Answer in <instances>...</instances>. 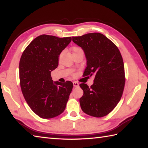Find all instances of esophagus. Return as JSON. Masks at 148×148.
<instances>
[{
    "label": "esophagus",
    "mask_w": 148,
    "mask_h": 148,
    "mask_svg": "<svg viewBox=\"0 0 148 148\" xmlns=\"http://www.w3.org/2000/svg\"><path fill=\"white\" fill-rule=\"evenodd\" d=\"M73 84H74V87L79 86V83H78L77 82H76V81H74V82H73Z\"/></svg>",
    "instance_id": "34e87169"
}]
</instances>
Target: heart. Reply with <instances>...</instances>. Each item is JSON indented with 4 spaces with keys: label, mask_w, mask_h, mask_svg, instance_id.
<instances>
[{
    "label": "heart",
    "mask_w": 148,
    "mask_h": 148,
    "mask_svg": "<svg viewBox=\"0 0 148 148\" xmlns=\"http://www.w3.org/2000/svg\"><path fill=\"white\" fill-rule=\"evenodd\" d=\"M71 51L72 52V54H74V53H76L79 52V51H83V50H82V49L79 48V47H78V46H73L71 48ZM62 56V54L60 55V56Z\"/></svg>",
    "instance_id": "1"
}]
</instances>
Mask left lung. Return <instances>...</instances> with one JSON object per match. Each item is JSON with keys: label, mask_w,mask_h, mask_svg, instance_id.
<instances>
[{"label": "left lung", "mask_w": 148, "mask_h": 148, "mask_svg": "<svg viewBox=\"0 0 148 148\" xmlns=\"http://www.w3.org/2000/svg\"><path fill=\"white\" fill-rule=\"evenodd\" d=\"M85 53L87 67L84 76L95 77L90 87L81 83V108L90 116L101 118L109 114L120 100L125 76L123 60L118 47L100 33L72 37Z\"/></svg>", "instance_id": "obj_1"}]
</instances>
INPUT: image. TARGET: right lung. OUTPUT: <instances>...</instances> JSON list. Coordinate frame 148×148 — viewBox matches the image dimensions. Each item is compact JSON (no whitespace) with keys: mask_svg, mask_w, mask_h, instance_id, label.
<instances>
[{"mask_svg":"<svg viewBox=\"0 0 148 148\" xmlns=\"http://www.w3.org/2000/svg\"><path fill=\"white\" fill-rule=\"evenodd\" d=\"M71 40V37L43 34L22 53L19 65L21 92L30 109L42 118L56 117L65 109L73 83L53 82L51 72L58 67L59 55Z\"/></svg>","mask_w":148,"mask_h":148,"instance_id":"add662e5","label":"right lung"}]
</instances>
